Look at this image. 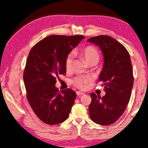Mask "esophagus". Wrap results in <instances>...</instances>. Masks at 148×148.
Returning <instances> with one entry per match:
<instances>
[{
    "mask_svg": "<svg viewBox=\"0 0 148 148\" xmlns=\"http://www.w3.org/2000/svg\"><path fill=\"white\" fill-rule=\"evenodd\" d=\"M84 94H85L84 93H83V92H77V96H78V97H80V96H84Z\"/></svg>",
    "mask_w": 148,
    "mask_h": 148,
    "instance_id": "1",
    "label": "esophagus"
}]
</instances>
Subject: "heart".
I'll list each match as a JSON object with an SVG mask.
<instances>
[{"label": "heart", "mask_w": 148, "mask_h": 148, "mask_svg": "<svg viewBox=\"0 0 148 148\" xmlns=\"http://www.w3.org/2000/svg\"><path fill=\"white\" fill-rule=\"evenodd\" d=\"M80 55L84 58L88 64L94 62H98L99 59V53L98 50L92 46H87L83 48L79 51ZM73 62V55L69 54L65 58L64 66L66 71L71 70ZM92 82V78L89 76H78L72 81L73 84L76 88L81 90H85L87 88V85Z\"/></svg>", "instance_id": "b5f03b06"}]
</instances>
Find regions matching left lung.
Masks as SVG:
<instances>
[{"instance_id": "1", "label": "left lung", "mask_w": 148, "mask_h": 148, "mask_svg": "<svg viewBox=\"0 0 148 148\" xmlns=\"http://www.w3.org/2000/svg\"><path fill=\"white\" fill-rule=\"evenodd\" d=\"M87 42L98 46L104 56L99 82L104 86L105 96L91 93L90 118L101 125L112 124L125 112L133 86V68L129 53L125 46L108 36L91 38Z\"/></svg>"}]
</instances>
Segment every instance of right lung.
Wrapping results in <instances>:
<instances>
[{
	"mask_svg": "<svg viewBox=\"0 0 148 148\" xmlns=\"http://www.w3.org/2000/svg\"><path fill=\"white\" fill-rule=\"evenodd\" d=\"M84 36L52 35L30 50L23 72L28 102L42 122L56 125L68 118L76 98L71 89L58 92L56 78L66 73L64 61Z\"/></svg>",
	"mask_w": 148,
	"mask_h": 148,
	"instance_id": "right-lung-1",
	"label": "right lung"
}]
</instances>
